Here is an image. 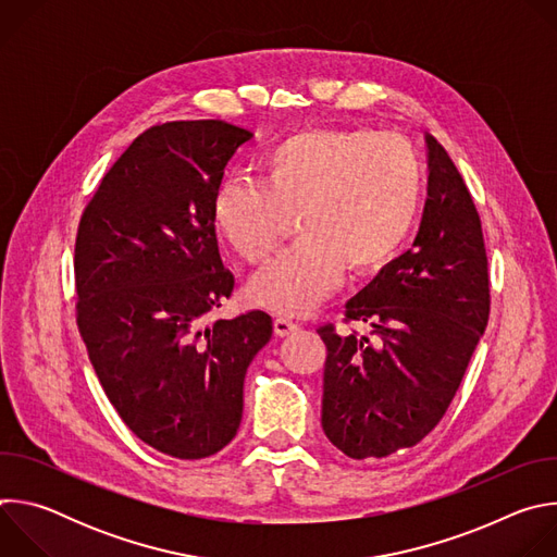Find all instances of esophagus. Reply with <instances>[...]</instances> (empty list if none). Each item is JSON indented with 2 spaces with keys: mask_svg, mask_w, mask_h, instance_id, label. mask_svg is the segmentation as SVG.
<instances>
[{
  "mask_svg": "<svg viewBox=\"0 0 557 557\" xmlns=\"http://www.w3.org/2000/svg\"><path fill=\"white\" fill-rule=\"evenodd\" d=\"M273 331L277 337H288L290 333L297 331V324H293L290 320H284V317H277V320L273 322Z\"/></svg>",
  "mask_w": 557,
  "mask_h": 557,
  "instance_id": "esophagus-1",
  "label": "esophagus"
}]
</instances>
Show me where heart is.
Returning <instances> with one entry per match:
<instances>
[{
    "label": "heart",
    "mask_w": 557,
    "mask_h": 557,
    "mask_svg": "<svg viewBox=\"0 0 557 557\" xmlns=\"http://www.w3.org/2000/svg\"><path fill=\"white\" fill-rule=\"evenodd\" d=\"M267 185L228 178L211 205L213 226L233 253L264 262L290 215L299 243L253 275L251 304L297 317L324 301L344 267L383 269L410 237L423 198V168L410 140L370 129H308L269 151Z\"/></svg>",
    "instance_id": "b5f03b06"
}]
</instances>
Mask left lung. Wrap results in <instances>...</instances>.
<instances>
[{
	"label": "left lung",
	"mask_w": 557,
	"mask_h": 557,
	"mask_svg": "<svg viewBox=\"0 0 557 557\" xmlns=\"http://www.w3.org/2000/svg\"><path fill=\"white\" fill-rule=\"evenodd\" d=\"M428 200L412 249L346 304L368 337H320L322 428L350 458H383L423 441L449 408L490 320L487 251L479 211L445 147L430 134Z\"/></svg>",
	"instance_id": "obj_1"
}]
</instances>
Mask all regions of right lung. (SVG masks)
Segmentation results:
<instances>
[{
    "mask_svg": "<svg viewBox=\"0 0 557 557\" xmlns=\"http://www.w3.org/2000/svg\"><path fill=\"white\" fill-rule=\"evenodd\" d=\"M249 129L174 121L143 132L78 222L76 324L123 423L149 447L196 460L243 421L245 374L273 335L262 310L213 320L233 290L213 194Z\"/></svg>",
    "mask_w": 557,
    "mask_h": 557,
    "instance_id": "1",
    "label": "right lung"
}]
</instances>
